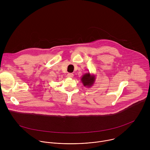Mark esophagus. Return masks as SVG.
<instances>
[{
    "mask_svg": "<svg viewBox=\"0 0 150 150\" xmlns=\"http://www.w3.org/2000/svg\"><path fill=\"white\" fill-rule=\"evenodd\" d=\"M67 76H68V77H69V78H73L74 77V74H72V73H68V75H67Z\"/></svg>",
    "mask_w": 150,
    "mask_h": 150,
    "instance_id": "34e87169",
    "label": "esophagus"
}]
</instances>
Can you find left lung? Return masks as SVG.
<instances>
[{
	"label": "left lung",
	"instance_id": "left-lung-1",
	"mask_svg": "<svg viewBox=\"0 0 150 150\" xmlns=\"http://www.w3.org/2000/svg\"><path fill=\"white\" fill-rule=\"evenodd\" d=\"M81 80L84 87L90 88L95 83L96 75L91 74L90 72H87L82 76Z\"/></svg>",
	"mask_w": 150,
	"mask_h": 150
}]
</instances>
